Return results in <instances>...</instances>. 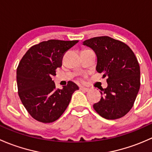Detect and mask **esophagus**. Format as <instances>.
I'll list each match as a JSON object with an SVG mask.
<instances>
[{
    "label": "esophagus",
    "mask_w": 152,
    "mask_h": 152,
    "mask_svg": "<svg viewBox=\"0 0 152 152\" xmlns=\"http://www.w3.org/2000/svg\"><path fill=\"white\" fill-rule=\"evenodd\" d=\"M79 89H80V90H82V91H85V92H88L89 90H90V89L87 88V87H82V86H81L80 87H79Z\"/></svg>",
    "instance_id": "esophagus-1"
}]
</instances>
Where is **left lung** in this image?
Segmentation results:
<instances>
[{"label":"left lung","mask_w":152,"mask_h":152,"mask_svg":"<svg viewBox=\"0 0 152 152\" xmlns=\"http://www.w3.org/2000/svg\"><path fill=\"white\" fill-rule=\"evenodd\" d=\"M97 56L96 70L107 77V88H102L101 100L93 108L109 120L120 118L129 112L140 86V70L134 52L126 44L107 36L84 41Z\"/></svg>","instance_id":"1"}]
</instances>
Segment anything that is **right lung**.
Wrapping results in <instances>:
<instances>
[{
    "label": "right lung",
    "instance_id": "right-lung-1",
    "mask_svg": "<svg viewBox=\"0 0 152 152\" xmlns=\"http://www.w3.org/2000/svg\"><path fill=\"white\" fill-rule=\"evenodd\" d=\"M79 42L49 39L33 45L21 59L17 68L18 95L33 118L51 123L67 109L79 87L68 82L62 90L56 89L52 76L62 66L64 53Z\"/></svg>",
    "mask_w": 152,
    "mask_h": 152
}]
</instances>
